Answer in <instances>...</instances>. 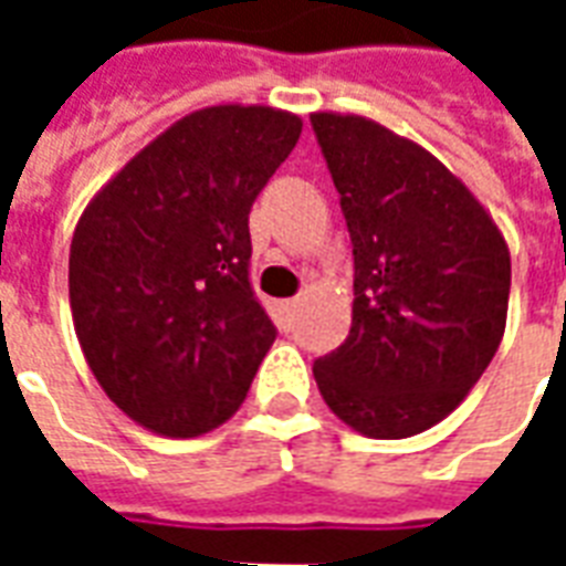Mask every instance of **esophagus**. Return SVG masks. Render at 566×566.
Returning a JSON list of instances; mask_svg holds the SVG:
<instances>
[{
    "label": "esophagus",
    "mask_w": 566,
    "mask_h": 566,
    "mask_svg": "<svg viewBox=\"0 0 566 566\" xmlns=\"http://www.w3.org/2000/svg\"><path fill=\"white\" fill-rule=\"evenodd\" d=\"M294 308H296V300H282V312H284V315H291Z\"/></svg>",
    "instance_id": "obj_1"
}]
</instances>
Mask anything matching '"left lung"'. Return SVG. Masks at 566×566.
<instances>
[{"mask_svg":"<svg viewBox=\"0 0 566 566\" xmlns=\"http://www.w3.org/2000/svg\"><path fill=\"white\" fill-rule=\"evenodd\" d=\"M339 190L355 306L315 381L345 424L416 437L449 416L506 331L510 248L461 178L416 142L357 115H312Z\"/></svg>","mask_w":566,"mask_h":566,"instance_id":"left-lung-1","label":"left lung"}]
</instances>
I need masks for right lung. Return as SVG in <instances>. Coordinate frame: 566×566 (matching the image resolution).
<instances>
[{"label":"right lung","mask_w":566,"mask_h":566,"mask_svg":"<svg viewBox=\"0 0 566 566\" xmlns=\"http://www.w3.org/2000/svg\"><path fill=\"white\" fill-rule=\"evenodd\" d=\"M303 120L211 105L142 148L81 214L69 303L117 409L160 437L209 433L245 400L275 343L254 296L248 214Z\"/></svg>","instance_id":"1"}]
</instances>
